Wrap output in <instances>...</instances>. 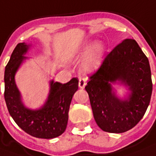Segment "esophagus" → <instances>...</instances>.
I'll return each mask as SVG.
<instances>
[{
    "label": "esophagus",
    "instance_id": "1",
    "mask_svg": "<svg viewBox=\"0 0 156 156\" xmlns=\"http://www.w3.org/2000/svg\"><path fill=\"white\" fill-rule=\"evenodd\" d=\"M86 85V80L83 78H80L79 79V87L80 88H84Z\"/></svg>",
    "mask_w": 156,
    "mask_h": 156
}]
</instances>
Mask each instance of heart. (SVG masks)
Here are the masks:
<instances>
[{
    "mask_svg": "<svg viewBox=\"0 0 156 156\" xmlns=\"http://www.w3.org/2000/svg\"><path fill=\"white\" fill-rule=\"evenodd\" d=\"M90 44L89 43H84L76 49L74 54L77 56H83L87 54L88 50L90 51L86 55L83 63H82V68L86 72H96L100 66L101 65L103 58H104L105 47L103 44L101 43H96L91 47L89 50Z\"/></svg>",
    "mask_w": 156,
    "mask_h": 156,
    "instance_id": "b5f03b06",
    "label": "heart"
}]
</instances>
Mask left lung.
Segmentation results:
<instances>
[{
  "instance_id": "left-lung-1",
  "label": "left lung",
  "mask_w": 156,
  "mask_h": 156,
  "mask_svg": "<svg viewBox=\"0 0 156 156\" xmlns=\"http://www.w3.org/2000/svg\"><path fill=\"white\" fill-rule=\"evenodd\" d=\"M85 86L96 122L102 130L123 133L145 114L152 93L147 57L133 38L123 40L107 55ZM120 81L131 91L125 99L115 96L111 83Z\"/></svg>"
}]
</instances>
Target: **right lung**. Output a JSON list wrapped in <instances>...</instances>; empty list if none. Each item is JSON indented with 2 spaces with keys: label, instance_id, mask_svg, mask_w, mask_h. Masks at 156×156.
Returning a JSON list of instances; mask_svg holds the SVG:
<instances>
[{
  "label": "right lung",
  "instance_id": "right-lung-1",
  "mask_svg": "<svg viewBox=\"0 0 156 156\" xmlns=\"http://www.w3.org/2000/svg\"><path fill=\"white\" fill-rule=\"evenodd\" d=\"M29 45L16 46L5 70V100L9 113L17 125L31 136L38 139H54L65 131L72 97L78 89L79 80L72 78L66 84L50 82L47 101L39 109H30L22 101L21 93L15 84L14 76L22 62Z\"/></svg>",
  "mask_w": 156,
  "mask_h": 156
}]
</instances>
